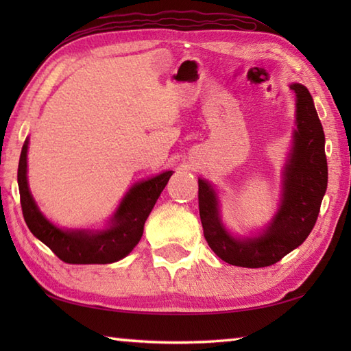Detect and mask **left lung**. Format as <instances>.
<instances>
[{
  "label": "left lung",
  "mask_w": 351,
  "mask_h": 351,
  "mask_svg": "<svg viewBox=\"0 0 351 351\" xmlns=\"http://www.w3.org/2000/svg\"><path fill=\"white\" fill-rule=\"evenodd\" d=\"M297 96V130L283 171L279 213L263 234L237 240L226 232L219 215L215 191L199 180V214L208 245L228 264L245 268L273 265L306 240L314 229L327 189L324 131L308 88L291 84Z\"/></svg>",
  "instance_id": "obj_1"
}]
</instances>
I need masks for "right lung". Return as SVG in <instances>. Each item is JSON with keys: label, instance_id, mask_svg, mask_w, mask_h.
I'll return each instance as SVG.
<instances>
[{"label": "right lung", "instance_id": "add662e5", "mask_svg": "<svg viewBox=\"0 0 351 351\" xmlns=\"http://www.w3.org/2000/svg\"><path fill=\"white\" fill-rule=\"evenodd\" d=\"M27 149L28 140L22 146L18 166V185L24 220L32 234L47 244L54 255L66 264H110L128 255L143 235L147 215L171 176V170H169L134 185L106 230H62L43 217L33 196L29 195Z\"/></svg>", "mask_w": 351, "mask_h": 351}]
</instances>
